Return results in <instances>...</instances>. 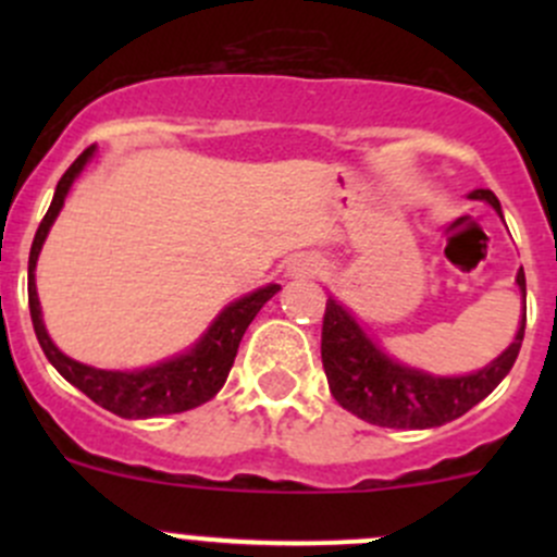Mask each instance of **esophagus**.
<instances>
[{
    "label": "esophagus",
    "mask_w": 557,
    "mask_h": 557,
    "mask_svg": "<svg viewBox=\"0 0 557 557\" xmlns=\"http://www.w3.org/2000/svg\"><path fill=\"white\" fill-rule=\"evenodd\" d=\"M296 272L307 274V277H314V274L323 272V261H320V258H314V256H307V258H301L299 263H296Z\"/></svg>",
    "instance_id": "obj_1"
}]
</instances>
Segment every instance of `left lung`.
Wrapping results in <instances>:
<instances>
[{"label":"left lung","mask_w":557,"mask_h":557,"mask_svg":"<svg viewBox=\"0 0 557 557\" xmlns=\"http://www.w3.org/2000/svg\"><path fill=\"white\" fill-rule=\"evenodd\" d=\"M471 199H485L502 212L493 190H474ZM518 285L525 296V274L518 272ZM525 334V320L520 323L512 345L482 372L466 377H431L391 361L361 325L342 310L334 299L325 301L323 334H320V358L325 377L336 401L347 412L383 429H436L469 412L493 391L518 361Z\"/></svg>","instance_id":"8db88e82"}]
</instances>
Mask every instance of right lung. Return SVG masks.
Instances as JSON below:
<instances>
[{"label": "right lung", "instance_id": "right-lung-1", "mask_svg": "<svg viewBox=\"0 0 557 557\" xmlns=\"http://www.w3.org/2000/svg\"><path fill=\"white\" fill-rule=\"evenodd\" d=\"M91 156L94 145L83 150V153L72 161L70 170L61 174L59 185H55L53 201H50L42 223H39L35 243H32L29 312L32 323H35L39 347H42L48 361L53 363L55 372H59L66 383H72L77 391L86 393L91 401H97L99 407L110 409L112 414H121V418H159V414H174L199 407V404L210 401V398L221 391L223 383H226L247 325L252 323L258 310L277 294L280 285L258 288L256 294L228 305L226 310L221 312V318L210 325L205 339H201L194 350L174 358V361L159 363V367L143 369V372H104V369H94L86 367V363H77L72 361V358H66L64 352L50 342L48 331H45L42 325V314H39L35 288V267L45 237H48V228L53 226L55 215H59V210L64 207V196L66 190H70L72 180L83 172V166H86V161L91 159Z\"/></svg>", "mask_w": 557, "mask_h": 557}]
</instances>
